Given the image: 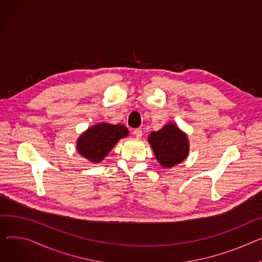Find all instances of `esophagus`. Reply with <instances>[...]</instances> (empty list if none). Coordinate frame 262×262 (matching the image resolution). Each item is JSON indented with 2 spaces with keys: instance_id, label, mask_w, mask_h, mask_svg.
Returning a JSON list of instances; mask_svg holds the SVG:
<instances>
[{
  "instance_id": "obj_1",
  "label": "esophagus",
  "mask_w": 262,
  "mask_h": 262,
  "mask_svg": "<svg viewBox=\"0 0 262 262\" xmlns=\"http://www.w3.org/2000/svg\"><path fill=\"white\" fill-rule=\"evenodd\" d=\"M134 135H135V137L136 138H141L142 137V129L141 128H136L135 130H134Z\"/></svg>"
}]
</instances>
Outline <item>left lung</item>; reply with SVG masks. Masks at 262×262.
<instances>
[{
    "mask_svg": "<svg viewBox=\"0 0 262 262\" xmlns=\"http://www.w3.org/2000/svg\"><path fill=\"white\" fill-rule=\"evenodd\" d=\"M157 160L164 167H171L183 161L188 154L186 136L175 124H167L148 137Z\"/></svg>",
    "mask_w": 262,
    "mask_h": 262,
    "instance_id": "obj_1",
    "label": "left lung"
}]
</instances>
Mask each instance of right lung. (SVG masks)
Here are the masks:
<instances>
[{"label": "right lung", "instance_id": "add662e5", "mask_svg": "<svg viewBox=\"0 0 262 262\" xmlns=\"http://www.w3.org/2000/svg\"><path fill=\"white\" fill-rule=\"evenodd\" d=\"M127 134V128L121 124H97L79 138L77 149L84 158L92 162H100L120 139L126 137Z\"/></svg>", "mask_w": 262, "mask_h": 262}]
</instances>
